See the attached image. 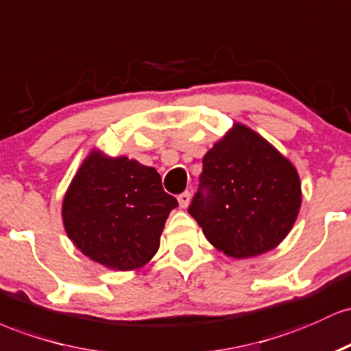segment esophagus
<instances>
[{
  "label": "esophagus",
  "instance_id": "34e87169",
  "mask_svg": "<svg viewBox=\"0 0 351 351\" xmlns=\"http://www.w3.org/2000/svg\"><path fill=\"white\" fill-rule=\"evenodd\" d=\"M177 200H179V206L182 208H187L189 204H191V192H182L179 197H177Z\"/></svg>",
  "mask_w": 351,
  "mask_h": 351
}]
</instances>
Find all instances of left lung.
Wrapping results in <instances>:
<instances>
[{
    "instance_id": "obj_1",
    "label": "left lung",
    "mask_w": 351,
    "mask_h": 351,
    "mask_svg": "<svg viewBox=\"0 0 351 351\" xmlns=\"http://www.w3.org/2000/svg\"><path fill=\"white\" fill-rule=\"evenodd\" d=\"M202 164L189 214L215 249L257 257L289 235L302 206L300 177L261 134L235 123Z\"/></svg>"
}]
</instances>
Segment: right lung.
Returning a JSON list of instances; mask_svg holds the SVG:
<instances>
[{
	"label": "right lung",
	"instance_id": "add662e5",
	"mask_svg": "<svg viewBox=\"0 0 351 351\" xmlns=\"http://www.w3.org/2000/svg\"><path fill=\"white\" fill-rule=\"evenodd\" d=\"M176 207L154 167L94 149L66 191L62 223L93 262L137 270L159 250L164 223Z\"/></svg>",
	"mask_w": 351,
	"mask_h": 351
}]
</instances>
